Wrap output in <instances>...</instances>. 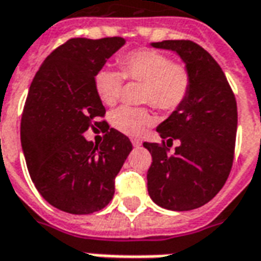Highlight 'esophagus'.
<instances>
[{"label":"esophagus","instance_id":"obj_1","mask_svg":"<svg viewBox=\"0 0 261 261\" xmlns=\"http://www.w3.org/2000/svg\"><path fill=\"white\" fill-rule=\"evenodd\" d=\"M131 142H133V145H134V147H140V145L142 144V142L140 141V140H137V138H133V140H131Z\"/></svg>","mask_w":261,"mask_h":261}]
</instances>
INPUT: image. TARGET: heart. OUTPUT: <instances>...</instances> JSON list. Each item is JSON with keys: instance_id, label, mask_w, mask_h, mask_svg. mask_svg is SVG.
Wrapping results in <instances>:
<instances>
[{"instance_id": "1", "label": "heart", "mask_w": 261, "mask_h": 261, "mask_svg": "<svg viewBox=\"0 0 261 261\" xmlns=\"http://www.w3.org/2000/svg\"><path fill=\"white\" fill-rule=\"evenodd\" d=\"M120 72L112 68H102L93 76L97 97L106 106L119 102L123 89V78L144 82L142 102L155 109L172 112L185 102L190 91V71L181 63L172 60L151 48L134 50L119 59ZM110 123L125 136L140 137L153 123L147 108L123 106L110 116Z\"/></svg>"}]
</instances>
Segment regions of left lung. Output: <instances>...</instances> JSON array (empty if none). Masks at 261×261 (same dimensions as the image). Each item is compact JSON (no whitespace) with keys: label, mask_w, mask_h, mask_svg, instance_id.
Here are the masks:
<instances>
[{"label":"left lung","mask_w":261,"mask_h":261,"mask_svg":"<svg viewBox=\"0 0 261 261\" xmlns=\"http://www.w3.org/2000/svg\"><path fill=\"white\" fill-rule=\"evenodd\" d=\"M175 51L190 71V91L179 108L156 127L166 145H180L168 155L165 142H144L152 155L147 173L155 204L189 211L207 204L229 176L235 151L238 108L233 92L213 56L192 40L151 43Z\"/></svg>","instance_id":"8db88e82"}]
</instances>
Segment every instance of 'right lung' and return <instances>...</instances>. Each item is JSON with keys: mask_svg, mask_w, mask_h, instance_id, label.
Returning <instances> with one entry per match:
<instances>
[{"mask_svg": "<svg viewBox=\"0 0 261 261\" xmlns=\"http://www.w3.org/2000/svg\"><path fill=\"white\" fill-rule=\"evenodd\" d=\"M125 40L69 39L44 60L26 97L20 142L37 192L69 214H92L112 201L114 179L133 149L128 137L99 121L106 109L93 76ZM99 126L100 144L83 133Z\"/></svg>", "mask_w": 261, "mask_h": 261, "instance_id": "add662e5", "label": "right lung"}]
</instances>
